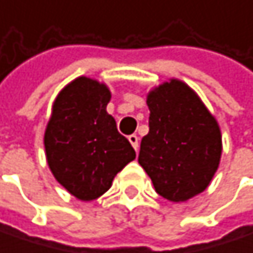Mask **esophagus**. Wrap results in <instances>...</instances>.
Returning a JSON list of instances; mask_svg holds the SVG:
<instances>
[{
  "label": "esophagus",
  "mask_w": 253,
  "mask_h": 253,
  "mask_svg": "<svg viewBox=\"0 0 253 253\" xmlns=\"http://www.w3.org/2000/svg\"><path fill=\"white\" fill-rule=\"evenodd\" d=\"M128 140H129V142H131V145L134 147V150H135V151H138V147H140V144H138V137H137L135 134H132V135H129V137H128Z\"/></svg>",
  "instance_id": "34e87169"
}]
</instances>
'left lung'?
Masks as SVG:
<instances>
[{
	"mask_svg": "<svg viewBox=\"0 0 253 253\" xmlns=\"http://www.w3.org/2000/svg\"><path fill=\"white\" fill-rule=\"evenodd\" d=\"M150 131L138 163L154 189L172 203L204 192L218 169L223 142L215 116L186 83L170 79L147 94Z\"/></svg>",
	"mask_w": 253,
	"mask_h": 253,
	"instance_id": "1",
	"label": "left lung"
}]
</instances>
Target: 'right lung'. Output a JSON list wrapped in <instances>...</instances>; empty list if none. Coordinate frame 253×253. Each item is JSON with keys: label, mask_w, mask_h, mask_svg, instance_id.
Masks as SVG:
<instances>
[{"label": "right lung", "mask_w": 253, "mask_h": 253, "mask_svg": "<svg viewBox=\"0 0 253 253\" xmlns=\"http://www.w3.org/2000/svg\"><path fill=\"white\" fill-rule=\"evenodd\" d=\"M111 90L105 83L77 77L55 97L45 129L46 162L53 177L80 201H93L135 151L108 113Z\"/></svg>", "instance_id": "obj_1"}]
</instances>
